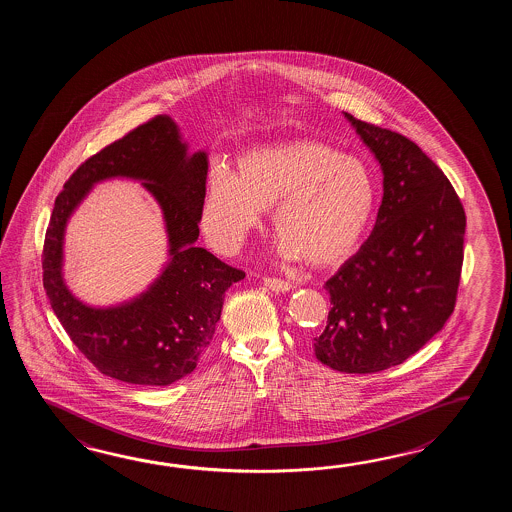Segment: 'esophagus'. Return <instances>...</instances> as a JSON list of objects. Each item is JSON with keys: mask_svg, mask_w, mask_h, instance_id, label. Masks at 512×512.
Wrapping results in <instances>:
<instances>
[{"mask_svg": "<svg viewBox=\"0 0 512 512\" xmlns=\"http://www.w3.org/2000/svg\"><path fill=\"white\" fill-rule=\"evenodd\" d=\"M263 285H265L267 289L274 291V293H285V291H291V289H293V283L287 282V280H280V278H271V276L263 278Z\"/></svg>", "mask_w": 512, "mask_h": 512, "instance_id": "1", "label": "esophagus"}]
</instances>
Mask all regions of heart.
<instances>
[{
	"label": "heart",
	"instance_id": "heart-1",
	"mask_svg": "<svg viewBox=\"0 0 512 512\" xmlns=\"http://www.w3.org/2000/svg\"><path fill=\"white\" fill-rule=\"evenodd\" d=\"M375 199V177L364 161L324 142H282L243 153L234 172H212L203 229L219 249L234 251L260 225L263 210L274 207L283 256L331 267L359 245Z\"/></svg>",
	"mask_w": 512,
	"mask_h": 512
}]
</instances>
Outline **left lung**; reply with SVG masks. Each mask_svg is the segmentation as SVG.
<instances>
[{
  "instance_id": "1",
  "label": "left lung",
  "mask_w": 512,
  "mask_h": 512,
  "mask_svg": "<svg viewBox=\"0 0 512 512\" xmlns=\"http://www.w3.org/2000/svg\"><path fill=\"white\" fill-rule=\"evenodd\" d=\"M381 164L370 238L327 280L316 359L344 373L388 370L445 326L456 305L467 218L454 186L414 141L344 113Z\"/></svg>"
}]
</instances>
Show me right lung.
Returning a JSON list of instances; mask_svg holds the SVG:
<instances>
[{
    "label": "right lung",
    "mask_w": 512,
    "mask_h": 512,
    "mask_svg": "<svg viewBox=\"0 0 512 512\" xmlns=\"http://www.w3.org/2000/svg\"><path fill=\"white\" fill-rule=\"evenodd\" d=\"M207 172V152L188 153L174 120L159 115L80 164L56 197L42 254L45 293L73 344L111 379L168 386L196 370L214 337L225 291L245 278V272L196 247ZM113 176L142 180L160 203L171 260L137 299L91 308L63 282V232L92 185Z\"/></svg>",
    "instance_id": "obj_1"
}]
</instances>
